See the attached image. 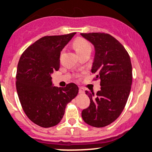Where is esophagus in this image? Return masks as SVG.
Wrapping results in <instances>:
<instances>
[{
    "label": "esophagus",
    "mask_w": 152,
    "mask_h": 152,
    "mask_svg": "<svg viewBox=\"0 0 152 152\" xmlns=\"http://www.w3.org/2000/svg\"><path fill=\"white\" fill-rule=\"evenodd\" d=\"M79 93H80V94L84 93V88H82V87H79Z\"/></svg>",
    "instance_id": "1"
}]
</instances>
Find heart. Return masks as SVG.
Returning <instances> with one entry per match:
<instances>
[{"label": "heart", "instance_id": "heart-1", "mask_svg": "<svg viewBox=\"0 0 152 152\" xmlns=\"http://www.w3.org/2000/svg\"><path fill=\"white\" fill-rule=\"evenodd\" d=\"M73 47L75 50L80 55L86 52H91V44L87 39L84 38H77L73 41Z\"/></svg>", "mask_w": 152, "mask_h": 152}]
</instances>
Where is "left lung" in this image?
I'll return each instance as SVG.
<instances>
[{"instance_id":"1","label":"left lung","mask_w":152,"mask_h":152,"mask_svg":"<svg viewBox=\"0 0 152 152\" xmlns=\"http://www.w3.org/2000/svg\"><path fill=\"white\" fill-rule=\"evenodd\" d=\"M95 47L92 73L100 79L96 95L86 91L89 106L81 112L83 120L95 127H103L114 122L124 110L132 81V64L125 48L110 34L81 33Z\"/></svg>"}]
</instances>
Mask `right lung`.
Instances as JSON below:
<instances>
[{"label": "right lung", "mask_w": 152, "mask_h": 152, "mask_svg": "<svg viewBox=\"0 0 152 152\" xmlns=\"http://www.w3.org/2000/svg\"><path fill=\"white\" fill-rule=\"evenodd\" d=\"M76 33L41 38L22 53L17 65L16 87L24 112L42 127L57 125L66 105L79 92L74 83L53 87L52 73L60 68V52Z\"/></svg>", "instance_id": "right-lung-1"}]
</instances>
